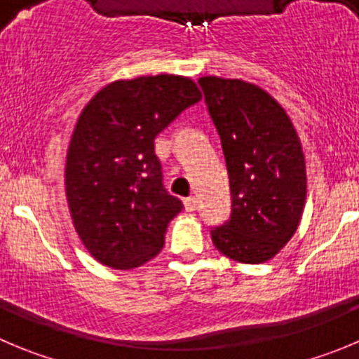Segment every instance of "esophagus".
Returning a JSON list of instances; mask_svg holds the SVG:
<instances>
[{"label": "esophagus", "instance_id": "esophagus-1", "mask_svg": "<svg viewBox=\"0 0 359 359\" xmlns=\"http://www.w3.org/2000/svg\"><path fill=\"white\" fill-rule=\"evenodd\" d=\"M196 205H198V200H196L195 196H189V198L184 200V207H186L187 212H193V210H196Z\"/></svg>", "mask_w": 359, "mask_h": 359}]
</instances>
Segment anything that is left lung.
<instances>
[{
	"label": "left lung",
	"mask_w": 359,
	"mask_h": 359,
	"mask_svg": "<svg viewBox=\"0 0 359 359\" xmlns=\"http://www.w3.org/2000/svg\"><path fill=\"white\" fill-rule=\"evenodd\" d=\"M221 138L232 210L210 229L217 250L243 264L273 259L299 225L306 198L301 142L280 104L241 79L200 78Z\"/></svg>",
	"instance_id": "1"
}]
</instances>
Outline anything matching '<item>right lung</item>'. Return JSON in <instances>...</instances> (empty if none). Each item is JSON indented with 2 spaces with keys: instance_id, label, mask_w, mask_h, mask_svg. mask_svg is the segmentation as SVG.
Returning a JSON list of instances; mask_svg holds the SVG:
<instances>
[{
  "instance_id": "1",
  "label": "right lung",
  "mask_w": 359,
  "mask_h": 359,
  "mask_svg": "<svg viewBox=\"0 0 359 359\" xmlns=\"http://www.w3.org/2000/svg\"><path fill=\"white\" fill-rule=\"evenodd\" d=\"M200 99L189 78L159 74L111 83L83 109L67 152V202L104 266L134 269L163 248L184 205L164 189L154 140Z\"/></svg>"
}]
</instances>
